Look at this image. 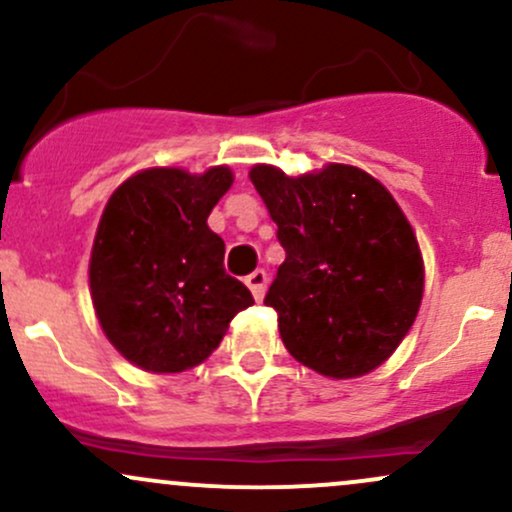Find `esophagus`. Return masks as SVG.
<instances>
[{
  "mask_svg": "<svg viewBox=\"0 0 512 512\" xmlns=\"http://www.w3.org/2000/svg\"><path fill=\"white\" fill-rule=\"evenodd\" d=\"M245 286L252 291L255 301H262L264 291H267V272L264 269H255V272L245 276Z\"/></svg>",
  "mask_w": 512,
  "mask_h": 512,
  "instance_id": "obj_1",
  "label": "esophagus"
}]
</instances>
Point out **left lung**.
<instances>
[{"mask_svg":"<svg viewBox=\"0 0 512 512\" xmlns=\"http://www.w3.org/2000/svg\"><path fill=\"white\" fill-rule=\"evenodd\" d=\"M250 180L286 250L264 305L289 354L334 380L378 368L424 296V260L395 197L344 163L298 178L260 163Z\"/></svg>","mask_w":512,"mask_h":512,"instance_id":"left-lung-1","label":"left lung"}]
</instances>
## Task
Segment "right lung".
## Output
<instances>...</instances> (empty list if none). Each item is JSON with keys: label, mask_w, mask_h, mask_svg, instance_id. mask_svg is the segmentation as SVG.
<instances>
[{"label": "right lung", "mask_w": 512, "mask_h": 512, "mask_svg": "<svg viewBox=\"0 0 512 512\" xmlns=\"http://www.w3.org/2000/svg\"><path fill=\"white\" fill-rule=\"evenodd\" d=\"M231 185L226 166L202 175L149 168L105 204L88 264L91 298L105 337L134 366H197L255 303L248 286L226 274V245L207 226Z\"/></svg>", "instance_id": "1"}]
</instances>
